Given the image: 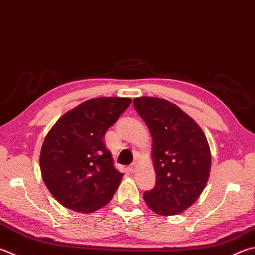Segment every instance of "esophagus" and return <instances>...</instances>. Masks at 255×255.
Wrapping results in <instances>:
<instances>
[{
	"label": "esophagus",
	"instance_id": "1",
	"mask_svg": "<svg viewBox=\"0 0 255 255\" xmlns=\"http://www.w3.org/2000/svg\"><path fill=\"white\" fill-rule=\"evenodd\" d=\"M136 168H137V164L136 163H132L130 166L128 167V170L130 173H135L136 172Z\"/></svg>",
	"mask_w": 255,
	"mask_h": 255
}]
</instances>
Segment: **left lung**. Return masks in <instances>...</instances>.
I'll use <instances>...</instances> for the list:
<instances>
[{
	"mask_svg": "<svg viewBox=\"0 0 255 255\" xmlns=\"http://www.w3.org/2000/svg\"><path fill=\"white\" fill-rule=\"evenodd\" d=\"M152 137L155 187L143 200L156 214L169 216L193 205L205 188L211 150L204 132L177 106L154 97L133 99Z\"/></svg>",
	"mask_w": 255,
	"mask_h": 255,
	"instance_id": "8db88e82",
	"label": "left lung"
}]
</instances>
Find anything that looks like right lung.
Masks as SVG:
<instances>
[{
  "label": "right lung",
  "mask_w": 255,
  "mask_h": 255,
  "mask_svg": "<svg viewBox=\"0 0 255 255\" xmlns=\"http://www.w3.org/2000/svg\"><path fill=\"white\" fill-rule=\"evenodd\" d=\"M130 104L131 99L118 97L87 100L50 129L41 148L40 168L60 204L92 213L112 200L124 174L114 167L104 137Z\"/></svg>",
  "instance_id": "1"
}]
</instances>
